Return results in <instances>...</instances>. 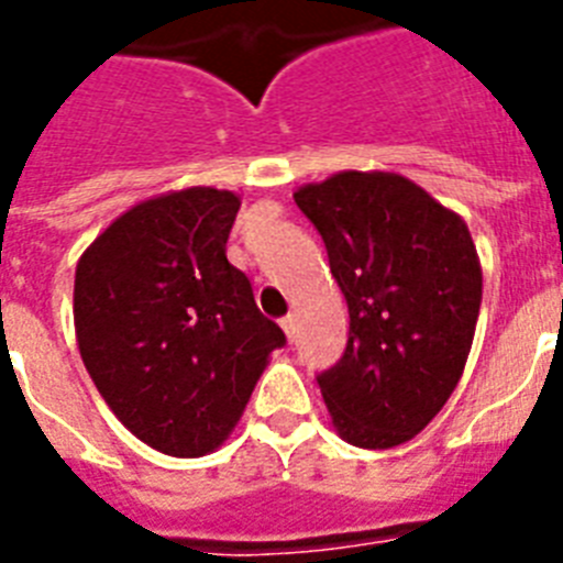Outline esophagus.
Returning a JSON list of instances; mask_svg holds the SVG:
<instances>
[{
    "mask_svg": "<svg viewBox=\"0 0 563 563\" xmlns=\"http://www.w3.org/2000/svg\"><path fill=\"white\" fill-rule=\"evenodd\" d=\"M280 325H283V332H286V338L295 340V334H297V318H295V314H286V318L280 320Z\"/></svg>",
    "mask_w": 563,
    "mask_h": 563,
    "instance_id": "obj_1",
    "label": "esophagus"
}]
</instances>
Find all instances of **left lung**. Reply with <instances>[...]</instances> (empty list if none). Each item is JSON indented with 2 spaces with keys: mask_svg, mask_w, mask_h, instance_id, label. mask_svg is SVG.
<instances>
[{
  "mask_svg": "<svg viewBox=\"0 0 563 563\" xmlns=\"http://www.w3.org/2000/svg\"><path fill=\"white\" fill-rule=\"evenodd\" d=\"M295 202L349 306L346 349L318 375L334 427L363 450L398 446L441 412L470 357L481 309L470 229L398 174H334Z\"/></svg>",
  "mask_w": 563,
  "mask_h": 563,
  "instance_id": "1",
  "label": "left lung"
}]
</instances>
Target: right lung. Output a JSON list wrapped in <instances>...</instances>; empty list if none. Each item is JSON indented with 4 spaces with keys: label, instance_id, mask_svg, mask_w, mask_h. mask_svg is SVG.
Listing matches in <instances>:
<instances>
[{
    "label": "right lung",
    "instance_id": "add662e5",
    "mask_svg": "<svg viewBox=\"0 0 563 563\" xmlns=\"http://www.w3.org/2000/svg\"><path fill=\"white\" fill-rule=\"evenodd\" d=\"M240 197L186 188L140 202L82 254L79 354L113 415L154 450L200 457L229 438L286 334L225 257Z\"/></svg>",
    "mask_w": 563,
    "mask_h": 563
}]
</instances>
